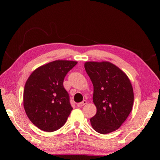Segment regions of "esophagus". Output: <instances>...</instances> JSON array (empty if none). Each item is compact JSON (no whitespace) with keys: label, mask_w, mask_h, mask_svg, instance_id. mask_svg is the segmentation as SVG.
<instances>
[{"label":"esophagus","mask_w":160,"mask_h":160,"mask_svg":"<svg viewBox=\"0 0 160 160\" xmlns=\"http://www.w3.org/2000/svg\"><path fill=\"white\" fill-rule=\"evenodd\" d=\"M87 104V101L86 100H83V101L82 102H80V103H78L77 104V106L78 107H82V106H84V105Z\"/></svg>","instance_id":"34e87169"}]
</instances>
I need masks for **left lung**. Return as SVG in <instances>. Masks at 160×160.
I'll return each mask as SVG.
<instances>
[{
	"instance_id": "obj_1",
	"label": "left lung",
	"mask_w": 160,
	"mask_h": 160,
	"mask_svg": "<svg viewBox=\"0 0 160 160\" xmlns=\"http://www.w3.org/2000/svg\"><path fill=\"white\" fill-rule=\"evenodd\" d=\"M85 69L94 87L97 113L90 118L93 129L101 134L116 131L126 120L133 104L134 94L128 77L109 61H88Z\"/></svg>"
}]
</instances>
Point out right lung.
I'll list each match as a JSON object with an SVG mask.
<instances>
[{
  "mask_svg": "<svg viewBox=\"0 0 160 160\" xmlns=\"http://www.w3.org/2000/svg\"><path fill=\"white\" fill-rule=\"evenodd\" d=\"M77 61L58 60L35 69L25 83L24 109L38 128L53 132L66 122L72 107L63 80Z\"/></svg>",
  "mask_w": 160,
  "mask_h": 160,
  "instance_id": "obj_1",
  "label": "right lung"
}]
</instances>
